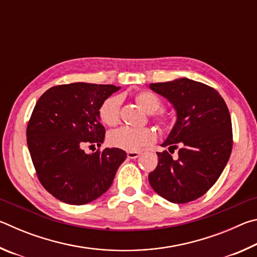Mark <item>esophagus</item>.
Returning a JSON list of instances; mask_svg holds the SVG:
<instances>
[{"mask_svg": "<svg viewBox=\"0 0 257 257\" xmlns=\"http://www.w3.org/2000/svg\"><path fill=\"white\" fill-rule=\"evenodd\" d=\"M141 154H142L141 152H128L127 156H128L129 159H137Z\"/></svg>", "mask_w": 257, "mask_h": 257, "instance_id": "1", "label": "esophagus"}]
</instances>
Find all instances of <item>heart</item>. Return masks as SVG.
I'll return each instance as SVG.
<instances>
[{"label":"heart","mask_w":257,"mask_h":257,"mask_svg":"<svg viewBox=\"0 0 257 257\" xmlns=\"http://www.w3.org/2000/svg\"><path fill=\"white\" fill-rule=\"evenodd\" d=\"M135 101L143 110L149 114H153L154 120L161 127H169L170 118L163 111H159L161 107L160 98L155 94L151 92H141L135 96ZM120 96H111L106 98L99 107V119L104 124L108 127L118 124L120 120ZM155 141V134L150 128H129L121 127L108 133L107 143L112 147L121 149L124 151L134 152L143 146L151 145Z\"/></svg>","instance_id":"heart-1"}]
</instances>
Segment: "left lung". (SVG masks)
Wrapping results in <instances>:
<instances>
[{"mask_svg":"<svg viewBox=\"0 0 257 257\" xmlns=\"http://www.w3.org/2000/svg\"><path fill=\"white\" fill-rule=\"evenodd\" d=\"M150 88L170 102L177 121L158 152L159 163L149 180L161 197L184 204L203 196L222 173L232 150V125L227 104L214 88L199 81L155 82Z\"/></svg>","mask_w":257,"mask_h":257,"instance_id":"obj_1","label":"left lung"}]
</instances>
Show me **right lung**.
Returning <instances> with one entry per match:
<instances>
[{"mask_svg": "<svg viewBox=\"0 0 257 257\" xmlns=\"http://www.w3.org/2000/svg\"><path fill=\"white\" fill-rule=\"evenodd\" d=\"M119 89L87 82L59 85L35 105L27 125L28 150L41 184L59 201L84 205L102 196L127 158L120 149L84 151L104 142L99 107Z\"/></svg>", "mask_w": 257, "mask_h": 257, "instance_id": "right-lung-1", "label": "right lung"}]
</instances>
